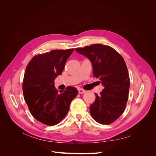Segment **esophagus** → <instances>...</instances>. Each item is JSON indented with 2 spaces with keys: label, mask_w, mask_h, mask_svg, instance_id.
Segmentation results:
<instances>
[{
  "label": "esophagus",
  "mask_w": 156,
  "mask_h": 156,
  "mask_svg": "<svg viewBox=\"0 0 156 156\" xmlns=\"http://www.w3.org/2000/svg\"><path fill=\"white\" fill-rule=\"evenodd\" d=\"M78 92H79V94H84V93L86 91L84 90H83V89H81V88H79V89H78Z\"/></svg>",
  "instance_id": "34e87169"
}]
</instances>
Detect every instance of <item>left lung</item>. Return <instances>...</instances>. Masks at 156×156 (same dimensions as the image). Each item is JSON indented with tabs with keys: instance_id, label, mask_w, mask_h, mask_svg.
Instances as JSON below:
<instances>
[{
	"instance_id": "8db88e82",
	"label": "left lung",
	"mask_w": 156,
	"mask_h": 156,
	"mask_svg": "<svg viewBox=\"0 0 156 156\" xmlns=\"http://www.w3.org/2000/svg\"><path fill=\"white\" fill-rule=\"evenodd\" d=\"M75 51L89 59L93 75L104 87L100 95L90 106L93 119L102 124H110L124 112L128 100L130 80L122 56L108 45L93 44Z\"/></svg>"
}]
</instances>
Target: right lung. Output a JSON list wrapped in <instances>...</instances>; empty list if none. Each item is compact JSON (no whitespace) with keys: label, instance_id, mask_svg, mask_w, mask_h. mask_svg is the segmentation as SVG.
I'll return each instance as SVG.
<instances>
[{"label":"right lung","instance_id":"obj_1","mask_svg":"<svg viewBox=\"0 0 156 156\" xmlns=\"http://www.w3.org/2000/svg\"><path fill=\"white\" fill-rule=\"evenodd\" d=\"M73 50H53L36 55L27 66L23 83V96L33 117L45 125L52 126L62 121L78 94L73 87L58 92L54 82L58 75H62Z\"/></svg>","mask_w":156,"mask_h":156}]
</instances>
